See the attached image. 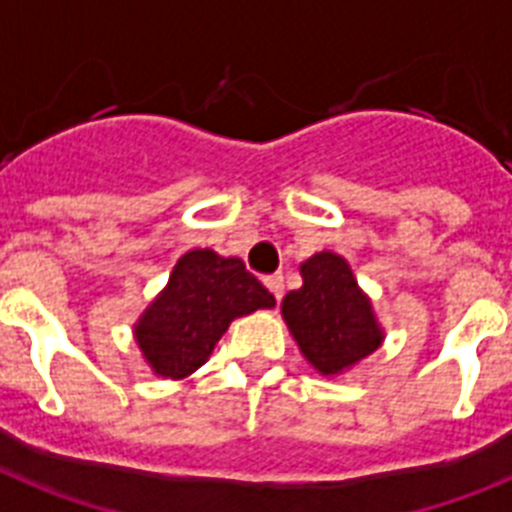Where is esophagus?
Segmentation results:
<instances>
[{"mask_svg": "<svg viewBox=\"0 0 512 512\" xmlns=\"http://www.w3.org/2000/svg\"><path fill=\"white\" fill-rule=\"evenodd\" d=\"M264 285L269 287V293H272L277 301H282V295H285V280H282V274H269V277H264Z\"/></svg>", "mask_w": 512, "mask_h": 512, "instance_id": "34e87169", "label": "esophagus"}]
</instances>
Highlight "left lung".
Wrapping results in <instances>:
<instances>
[{"instance_id":"left-lung-1","label":"left lung","mask_w":512,"mask_h":512,"mask_svg":"<svg viewBox=\"0 0 512 512\" xmlns=\"http://www.w3.org/2000/svg\"><path fill=\"white\" fill-rule=\"evenodd\" d=\"M303 287L282 301V316L308 363L322 374H340L382 345L369 298L348 261L322 251L301 264Z\"/></svg>"}]
</instances>
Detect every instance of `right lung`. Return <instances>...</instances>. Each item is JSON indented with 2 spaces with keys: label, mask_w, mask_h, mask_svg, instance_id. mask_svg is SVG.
<instances>
[{
  "label": "right lung",
  "mask_w": 512,
  "mask_h": 512,
  "mask_svg": "<svg viewBox=\"0 0 512 512\" xmlns=\"http://www.w3.org/2000/svg\"><path fill=\"white\" fill-rule=\"evenodd\" d=\"M274 295L240 259L188 251L135 324V340L159 377L183 379L204 366L232 319L272 308Z\"/></svg>",
  "instance_id": "right-lung-1"
}]
</instances>
